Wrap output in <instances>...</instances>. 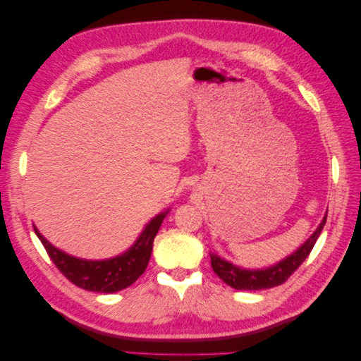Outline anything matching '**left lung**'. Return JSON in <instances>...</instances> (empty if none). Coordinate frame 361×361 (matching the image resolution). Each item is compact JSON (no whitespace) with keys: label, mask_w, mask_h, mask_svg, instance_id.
<instances>
[{"label":"left lung","mask_w":361,"mask_h":361,"mask_svg":"<svg viewBox=\"0 0 361 361\" xmlns=\"http://www.w3.org/2000/svg\"><path fill=\"white\" fill-rule=\"evenodd\" d=\"M325 221L326 214L319 227L316 228L314 233L307 239V241L295 251V253H292L285 260L279 262L274 267H269L265 269H243L239 267H235L231 262L221 259L220 256L211 253L212 269L226 285L239 290H260L283 285V283L300 268L302 262L307 259L312 248L314 247L316 241H318V238L325 226Z\"/></svg>","instance_id":"obj_1"}]
</instances>
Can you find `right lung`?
Segmentation results:
<instances>
[{"label":"right lung","instance_id":"add662e5","mask_svg":"<svg viewBox=\"0 0 361 361\" xmlns=\"http://www.w3.org/2000/svg\"><path fill=\"white\" fill-rule=\"evenodd\" d=\"M167 214L169 211L157 215L126 253L106 260H84L72 257L51 245L39 233L37 228H35V232L45 247L51 260L73 285L92 292L111 293L130 286L146 271L152 255V247H154V239Z\"/></svg>","mask_w":361,"mask_h":361}]
</instances>
